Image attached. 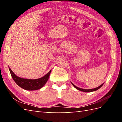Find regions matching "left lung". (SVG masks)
Listing matches in <instances>:
<instances>
[{"label":"left lung","mask_w":122,"mask_h":122,"mask_svg":"<svg viewBox=\"0 0 122 122\" xmlns=\"http://www.w3.org/2000/svg\"><path fill=\"white\" fill-rule=\"evenodd\" d=\"M71 83L72 84L73 86L76 88V89H77V90H79V91H80L84 92H94V91H97V90H98V89H99V88H100V87L103 86V84H104V83H103V84H102L101 85V86H98V87H96V88H93V89H88V90H86V89H83V88H81L77 87L76 86H75L74 84H73L72 82H71Z\"/></svg>","instance_id":"8db88e82"}]
</instances>
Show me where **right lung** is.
I'll use <instances>...</instances> for the list:
<instances>
[{"label": "right lung", "mask_w": 122, "mask_h": 122, "mask_svg": "<svg viewBox=\"0 0 122 122\" xmlns=\"http://www.w3.org/2000/svg\"><path fill=\"white\" fill-rule=\"evenodd\" d=\"M9 70L13 80L18 86L27 91L37 90L41 88L48 80L51 71V70H50L47 74L40 78L36 79H28L20 78V77L16 76L10 68Z\"/></svg>", "instance_id": "add662e5"}]
</instances>
